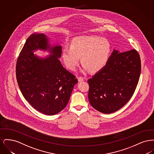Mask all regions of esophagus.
I'll return each mask as SVG.
<instances>
[{
	"label": "esophagus",
	"instance_id": "1",
	"mask_svg": "<svg viewBox=\"0 0 154 154\" xmlns=\"http://www.w3.org/2000/svg\"><path fill=\"white\" fill-rule=\"evenodd\" d=\"M84 80V78L83 77H78V80L79 82H82V81H83Z\"/></svg>",
	"mask_w": 154,
	"mask_h": 154
}]
</instances>
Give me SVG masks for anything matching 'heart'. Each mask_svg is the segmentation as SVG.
I'll return each mask as SVG.
<instances>
[{
	"label": "heart",
	"mask_w": 154,
	"mask_h": 154,
	"mask_svg": "<svg viewBox=\"0 0 154 154\" xmlns=\"http://www.w3.org/2000/svg\"><path fill=\"white\" fill-rule=\"evenodd\" d=\"M111 52L107 40L95 36L77 37L71 42L70 47L65 46L62 51V57L66 67L75 70L81 57L84 70L95 73L106 65Z\"/></svg>",
	"instance_id": "b5f03b06"
}]
</instances>
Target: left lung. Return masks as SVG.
<instances>
[{"label": "left lung", "mask_w": 154, "mask_h": 154, "mask_svg": "<svg viewBox=\"0 0 154 154\" xmlns=\"http://www.w3.org/2000/svg\"><path fill=\"white\" fill-rule=\"evenodd\" d=\"M141 60L136 50H114L106 65L88 80V99L96 110L116 112L128 102L139 80Z\"/></svg>", "instance_id": "8db88e82"}]
</instances>
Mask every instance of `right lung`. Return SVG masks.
I'll use <instances>...</instances> for the list:
<instances>
[{"mask_svg":"<svg viewBox=\"0 0 154 154\" xmlns=\"http://www.w3.org/2000/svg\"><path fill=\"white\" fill-rule=\"evenodd\" d=\"M38 49H49L52 55L46 59L35 56ZM60 45L50 47L43 34H32L17 60L16 78L22 95L38 111L48 116L58 114L69 102L75 76L62 65Z\"/></svg>","mask_w":154,"mask_h":154,"instance_id":"1","label":"right lung"}]
</instances>
